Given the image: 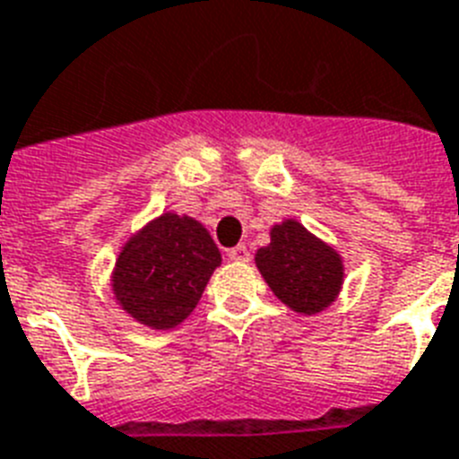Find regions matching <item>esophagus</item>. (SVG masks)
Returning a JSON list of instances; mask_svg holds the SVG:
<instances>
[{
  "instance_id": "esophagus-1",
  "label": "esophagus",
  "mask_w": 459,
  "mask_h": 459,
  "mask_svg": "<svg viewBox=\"0 0 459 459\" xmlns=\"http://www.w3.org/2000/svg\"><path fill=\"white\" fill-rule=\"evenodd\" d=\"M227 255H230V260H234V263H248V260H251V251H248L246 246H234V248L227 251Z\"/></svg>"
}]
</instances>
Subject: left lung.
<instances>
[{
	"label": "left lung",
	"instance_id": "obj_1",
	"mask_svg": "<svg viewBox=\"0 0 459 459\" xmlns=\"http://www.w3.org/2000/svg\"><path fill=\"white\" fill-rule=\"evenodd\" d=\"M255 267L272 293L305 316L324 312L342 290V255L293 218L272 227L270 244L257 248Z\"/></svg>",
	"mask_w": 459,
	"mask_h": 459
}]
</instances>
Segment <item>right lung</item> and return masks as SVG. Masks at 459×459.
<instances>
[{
	"mask_svg": "<svg viewBox=\"0 0 459 459\" xmlns=\"http://www.w3.org/2000/svg\"><path fill=\"white\" fill-rule=\"evenodd\" d=\"M221 263L206 227L169 211L128 237L109 281L117 305L128 316L154 331H169L195 312Z\"/></svg>",
	"mask_w": 459,
	"mask_h": 459,
	"instance_id": "1",
	"label": "right lung"
}]
</instances>
